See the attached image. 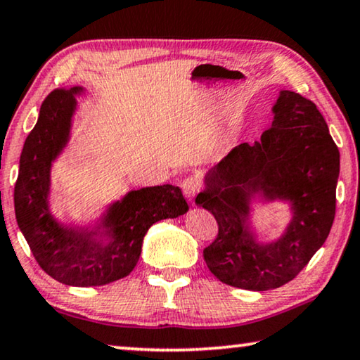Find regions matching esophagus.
Returning a JSON list of instances; mask_svg holds the SVG:
<instances>
[{"label":"esophagus","instance_id":"34e87169","mask_svg":"<svg viewBox=\"0 0 360 360\" xmlns=\"http://www.w3.org/2000/svg\"><path fill=\"white\" fill-rule=\"evenodd\" d=\"M181 190H184V195L186 199L195 202V196L199 191V181L196 179H185L181 181Z\"/></svg>","mask_w":360,"mask_h":360}]
</instances>
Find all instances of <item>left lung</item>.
<instances>
[{
	"instance_id": "1",
	"label": "left lung",
	"mask_w": 360,
	"mask_h": 360,
	"mask_svg": "<svg viewBox=\"0 0 360 360\" xmlns=\"http://www.w3.org/2000/svg\"><path fill=\"white\" fill-rule=\"evenodd\" d=\"M272 127L243 143L204 176L198 206L211 212L219 235L204 250L214 276L235 288L267 291L288 283L327 240L335 219L340 151L311 99L281 90ZM285 200L292 220L276 240L259 242L252 202Z\"/></svg>"
}]
</instances>
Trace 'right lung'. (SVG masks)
Listing matches in <instances>:
<instances>
[{"label":"right lung","mask_w":360,"mask_h":360,"mask_svg":"<svg viewBox=\"0 0 360 360\" xmlns=\"http://www.w3.org/2000/svg\"><path fill=\"white\" fill-rule=\"evenodd\" d=\"M84 86L49 93L27 136L14 186L15 219L37 262L69 286H101L129 275L140 259L143 238L159 220L188 211L174 185L131 190L110 202L95 224H64L49 209L53 162L70 140L77 98Z\"/></svg>","instance_id":"obj_1"}]
</instances>
